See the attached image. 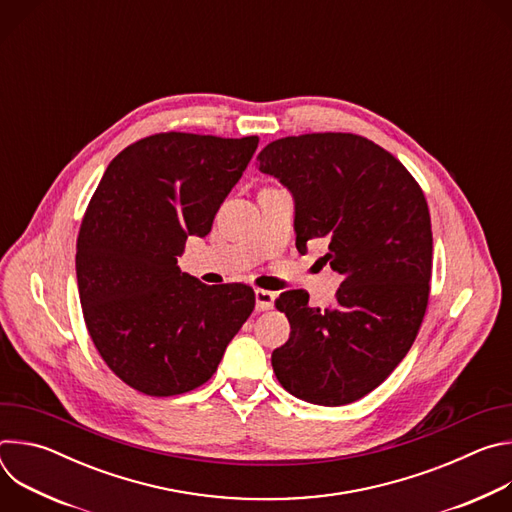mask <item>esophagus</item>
<instances>
[{
  "instance_id": "34e87169",
  "label": "esophagus",
  "mask_w": 512,
  "mask_h": 512,
  "mask_svg": "<svg viewBox=\"0 0 512 512\" xmlns=\"http://www.w3.org/2000/svg\"><path fill=\"white\" fill-rule=\"evenodd\" d=\"M275 302V294L269 289H255V306L259 312L263 310H271Z\"/></svg>"
}]
</instances>
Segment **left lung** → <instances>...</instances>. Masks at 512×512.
Masks as SVG:
<instances>
[{
    "mask_svg": "<svg viewBox=\"0 0 512 512\" xmlns=\"http://www.w3.org/2000/svg\"><path fill=\"white\" fill-rule=\"evenodd\" d=\"M259 170L296 198V247L326 239L322 257L342 275L336 302L312 308L304 289L275 300L289 340L271 354L281 387L338 407L377 389L421 328L431 279V218L421 186L375 141L354 133L281 137Z\"/></svg>",
    "mask_w": 512,
    "mask_h": 512,
    "instance_id": "1",
    "label": "left lung"
}]
</instances>
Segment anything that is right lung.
<instances>
[{"label": "right lung", "instance_id": "obj_1", "mask_svg": "<svg viewBox=\"0 0 512 512\" xmlns=\"http://www.w3.org/2000/svg\"><path fill=\"white\" fill-rule=\"evenodd\" d=\"M259 137L164 131L107 166L81 223L77 281L87 330L131 389L172 397L204 385L255 308L245 283L182 273L190 235L204 237Z\"/></svg>", "mask_w": 512, "mask_h": 512}]
</instances>
